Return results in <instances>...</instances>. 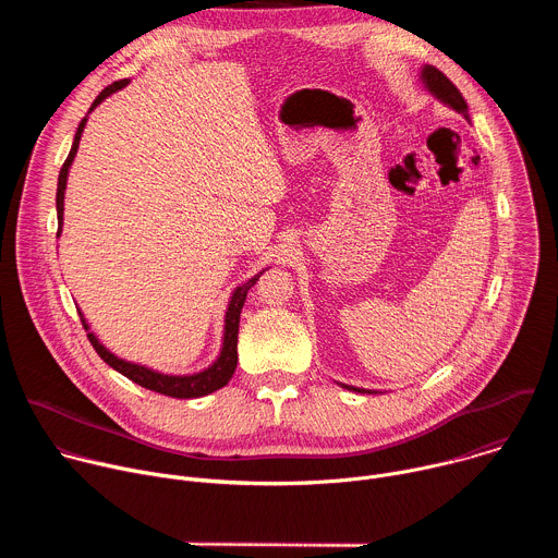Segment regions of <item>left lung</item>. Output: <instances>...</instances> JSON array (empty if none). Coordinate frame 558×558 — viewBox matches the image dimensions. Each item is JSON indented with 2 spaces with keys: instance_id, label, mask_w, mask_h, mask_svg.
I'll return each instance as SVG.
<instances>
[{
  "instance_id": "left-lung-1",
  "label": "left lung",
  "mask_w": 558,
  "mask_h": 558,
  "mask_svg": "<svg viewBox=\"0 0 558 558\" xmlns=\"http://www.w3.org/2000/svg\"><path fill=\"white\" fill-rule=\"evenodd\" d=\"M422 82L424 86L428 88L430 95H435L441 104H446L448 108H452L454 112H459L463 119H470L468 117V104L465 99L461 97V93L457 90V86L450 82V78L437 70L435 65H424L422 68ZM349 390H357V392H373V390H362V388H355V386H344Z\"/></svg>"
}]
</instances>
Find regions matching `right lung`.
Returning <instances> with one entry per match:
<instances>
[{
  "label": "right lung",
  "instance_id": "1",
  "mask_svg": "<svg viewBox=\"0 0 558 558\" xmlns=\"http://www.w3.org/2000/svg\"><path fill=\"white\" fill-rule=\"evenodd\" d=\"M128 86V78H121V82H114L112 86H108L93 104L90 112L106 99L110 97L112 93L121 90ZM86 119H82V123H78L76 128V134H74V141H72V147H70V154L65 158V163L61 166V172H59V183H57V235H61V227H63V194H65V181H68V170L74 161V154L78 149V141H82V134H84V128H86ZM265 271V269H263ZM263 271L258 276H254L252 280H247L245 284L235 287V291L231 293V300H229V306H227V313H225V338H222V349H220V355L218 360L201 371V373H194V375H163L158 371H151L147 366H141V364H134V362H125L121 357H117L114 353H110L99 340L95 333H90V327L86 325V317L84 313L78 311V317H82V325L84 329L88 331V340L90 344L95 347V351L99 353V357L112 366L114 371H119L121 375H125L128 379H132L134 384L147 388V390H154V392H161V395H168V397H179V400H192V397H203V395H209L218 388H222L233 371H235V364H238V325H241V311H243V304H245V298H247V291L256 284V280L263 276Z\"/></svg>",
  "mask_w": 558,
  "mask_h": 558
}]
</instances>
